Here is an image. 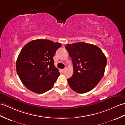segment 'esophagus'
<instances>
[{
	"mask_svg": "<svg viewBox=\"0 0 125 125\" xmlns=\"http://www.w3.org/2000/svg\"><path fill=\"white\" fill-rule=\"evenodd\" d=\"M62 71L63 72H64L65 71V69H62Z\"/></svg>",
	"mask_w": 125,
	"mask_h": 125,
	"instance_id": "esophagus-1",
	"label": "esophagus"
}]
</instances>
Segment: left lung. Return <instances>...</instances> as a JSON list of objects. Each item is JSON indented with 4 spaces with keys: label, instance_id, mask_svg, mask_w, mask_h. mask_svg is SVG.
I'll return each mask as SVG.
<instances>
[{
    "label": "left lung",
    "instance_id": "left-lung-1",
    "mask_svg": "<svg viewBox=\"0 0 125 125\" xmlns=\"http://www.w3.org/2000/svg\"><path fill=\"white\" fill-rule=\"evenodd\" d=\"M65 48L72 58L73 73L68 79L70 88L80 94L93 89L103 78L106 58L97 46L85 42L67 44Z\"/></svg>",
    "mask_w": 125,
    "mask_h": 125
}]
</instances>
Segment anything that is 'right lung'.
Masks as SVG:
<instances>
[{
  "label": "right lung",
  "instance_id": "add662e5",
  "mask_svg": "<svg viewBox=\"0 0 125 125\" xmlns=\"http://www.w3.org/2000/svg\"><path fill=\"white\" fill-rule=\"evenodd\" d=\"M61 43L47 39L32 40L22 48L16 63L17 74L26 87L37 94L52 89L60 76L53 57Z\"/></svg>",
  "mask_w": 125,
  "mask_h": 125
}]
</instances>
